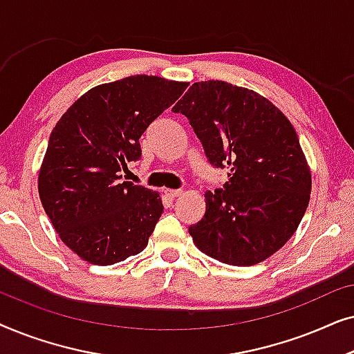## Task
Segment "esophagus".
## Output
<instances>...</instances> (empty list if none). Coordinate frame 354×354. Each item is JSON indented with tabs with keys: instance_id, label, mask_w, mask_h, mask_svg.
Masks as SVG:
<instances>
[{
	"instance_id": "esophagus-1",
	"label": "esophagus",
	"mask_w": 354,
	"mask_h": 354,
	"mask_svg": "<svg viewBox=\"0 0 354 354\" xmlns=\"http://www.w3.org/2000/svg\"><path fill=\"white\" fill-rule=\"evenodd\" d=\"M162 192L167 198H177L182 193V190H176V188H164Z\"/></svg>"
}]
</instances>
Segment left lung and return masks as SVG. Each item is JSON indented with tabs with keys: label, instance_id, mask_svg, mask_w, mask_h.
Masks as SVG:
<instances>
[{
	"label": "left lung",
	"instance_id": "left-lung-1",
	"mask_svg": "<svg viewBox=\"0 0 354 354\" xmlns=\"http://www.w3.org/2000/svg\"><path fill=\"white\" fill-rule=\"evenodd\" d=\"M172 111L190 120L207 161L229 169L224 188L205 193L193 243L230 266L268 259L309 205L311 171L292 122L264 96L222 80L195 82Z\"/></svg>",
	"mask_w": 354,
	"mask_h": 354
}]
</instances>
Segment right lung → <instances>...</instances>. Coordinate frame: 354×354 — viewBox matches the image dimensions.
Instances as JSON below:
<instances>
[{
  "instance_id": "1",
  "label": "right lung",
  "mask_w": 354,
  "mask_h": 354,
  "mask_svg": "<svg viewBox=\"0 0 354 354\" xmlns=\"http://www.w3.org/2000/svg\"><path fill=\"white\" fill-rule=\"evenodd\" d=\"M187 82L130 75L95 86L57 120L38 174L41 205L61 240L84 261L111 266L138 254L162 214V201L122 182L142 156L140 137L178 100Z\"/></svg>"
}]
</instances>
